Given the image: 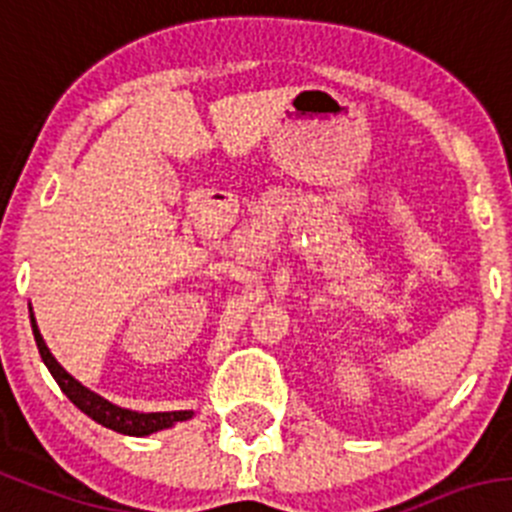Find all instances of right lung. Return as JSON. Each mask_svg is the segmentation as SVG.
I'll use <instances>...</instances> for the list:
<instances>
[{
  "label": "right lung",
  "mask_w": 512,
  "mask_h": 512,
  "mask_svg": "<svg viewBox=\"0 0 512 512\" xmlns=\"http://www.w3.org/2000/svg\"><path fill=\"white\" fill-rule=\"evenodd\" d=\"M30 322H32V332H35V342H37V350H40L42 360L48 365V370L53 373V378L58 381L60 391L70 398V401L83 411V414L91 416L93 421H98L101 426L106 429H114L119 434H129V437H147V434H154L159 429H167L172 426L175 421H185L190 419L192 411H159V414H137V411H129V409H121L116 403L106 401L101 398L98 393L88 391L83 383H78L58 360L53 358V353L48 350L45 340H42L40 330H37V322L35 317L30 314Z\"/></svg>",
  "instance_id": "right-lung-1"
}]
</instances>
